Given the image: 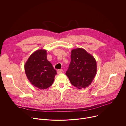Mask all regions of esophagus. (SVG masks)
Wrapping results in <instances>:
<instances>
[{"label":"esophagus","mask_w":126,"mask_h":126,"mask_svg":"<svg viewBox=\"0 0 126 126\" xmlns=\"http://www.w3.org/2000/svg\"><path fill=\"white\" fill-rule=\"evenodd\" d=\"M62 72H63V70L62 69H58V70L57 71V73H58V74H60V73H62Z\"/></svg>","instance_id":"esophagus-1"}]
</instances>
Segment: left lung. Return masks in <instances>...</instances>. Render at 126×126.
I'll use <instances>...</instances> for the list:
<instances>
[{"label":"left lung","mask_w":126,"mask_h":126,"mask_svg":"<svg viewBox=\"0 0 126 126\" xmlns=\"http://www.w3.org/2000/svg\"><path fill=\"white\" fill-rule=\"evenodd\" d=\"M97 71L94 57L84 49L72 50L71 62L66 75L73 86L78 89L85 88L92 82Z\"/></svg>","instance_id":"obj_1"}]
</instances>
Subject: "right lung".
Instances as JSON below:
<instances>
[{
	"label": "right lung",
	"mask_w": 126,
	"mask_h": 126,
	"mask_svg": "<svg viewBox=\"0 0 126 126\" xmlns=\"http://www.w3.org/2000/svg\"><path fill=\"white\" fill-rule=\"evenodd\" d=\"M45 50H38L33 53L25 65L28 79L32 85L40 89L51 86L57 74L52 64L47 59Z\"/></svg>",
	"instance_id": "add662e5"
}]
</instances>
